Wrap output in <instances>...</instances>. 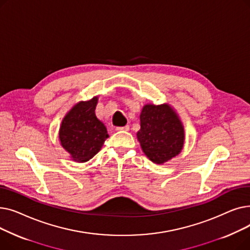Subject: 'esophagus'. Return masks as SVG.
I'll use <instances>...</instances> for the list:
<instances>
[{
    "label": "esophagus",
    "instance_id": "34e87169",
    "mask_svg": "<svg viewBox=\"0 0 250 250\" xmlns=\"http://www.w3.org/2000/svg\"><path fill=\"white\" fill-rule=\"evenodd\" d=\"M128 129H129V126H128V125L116 127V130H118V132H122V130H128Z\"/></svg>",
    "mask_w": 250,
    "mask_h": 250
}]
</instances>
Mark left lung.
Masks as SVG:
<instances>
[{"label": "left lung", "mask_w": 250, "mask_h": 250, "mask_svg": "<svg viewBox=\"0 0 250 250\" xmlns=\"http://www.w3.org/2000/svg\"><path fill=\"white\" fill-rule=\"evenodd\" d=\"M137 133L143 152L156 164H164L176 157L185 145V126L175 109L168 103L144 105Z\"/></svg>", "instance_id": "left-lung-1"}]
</instances>
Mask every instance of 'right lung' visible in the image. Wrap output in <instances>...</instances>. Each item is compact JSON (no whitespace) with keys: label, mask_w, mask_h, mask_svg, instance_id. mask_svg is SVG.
<instances>
[{"label":"right lung","mask_w":250,"mask_h":250,"mask_svg":"<svg viewBox=\"0 0 250 250\" xmlns=\"http://www.w3.org/2000/svg\"><path fill=\"white\" fill-rule=\"evenodd\" d=\"M97 103L98 96L78 102L62 121L60 144L75 162L84 163L93 158L109 137L106 126L95 114Z\"/></svg>","instance_id":"1"}]
</instances>
